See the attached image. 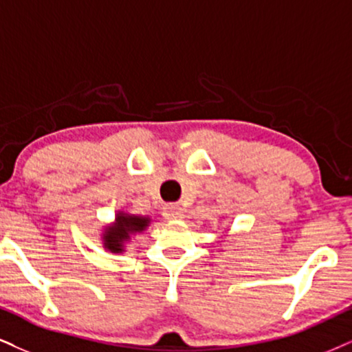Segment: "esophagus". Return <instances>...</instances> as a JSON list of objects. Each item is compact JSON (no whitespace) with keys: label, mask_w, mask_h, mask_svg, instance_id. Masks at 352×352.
<instances>
[{"label":"esophagus","mask_w":352,"mask_h":352,"mask_svg":"<svg viewBox=\"0 0 352 352\" xmlns=\"http://www.w3.org/2000/svg\"><path fill=\"white\" fill-rule=\"evenodd\" d=\"M163 215L164 219L168 220L181 219V217H183V209H181L177 204H166V206L163 207Z\"/></svg>","instance_id":"34e87169"}]
</instances>
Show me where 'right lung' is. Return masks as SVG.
<instances>
[{"label":"right lung","mask_w":352,"mask_h":352,"mask_svg":"<svg viewBox=\"0 0 352 352\" xmlns=\"http://www.w3.org/2000/svg\"><path fill=\"white\" fill-rule=\"evenodd\" d=\"M150 219L148 217H138V215H127L120 212L116 219L114 227L106 228L104 232V246L109 250L111 253H122L124 243L129 241L132 233L143 232L148 227Z\"/></svg>","instance_id":"obj_1"}]
</instances>
